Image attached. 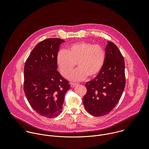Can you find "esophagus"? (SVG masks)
<instances>
[{
  "instance_id": "obj_1",
  "label": "esophagus",
  "mask_w": 149,
  "mask_h": 149,
  "mask_svg": "<svg viewBox=\"0 0 149 149\" xmlns=\"http://www.w3.org/2000/svg\"><path fill=\"white\" fill-rule=\"evenodd\" d=\"M77 84H78L77 83H70V86H71V87L73 88V87H74L75 86H76V85H77Z\"/></svg>"
}]
</instances>
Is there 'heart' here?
Masks as SVG:
<instances>
[{
	"label": "heart",
	"mask_w": 149,
	"mask_h": 149,
	"mask_svg": "<svg viewBox=\"0 0 149 149\" xmlns=\"http://www.w3.org/2000/svg\"><path fill=\"white\" fill-rule=\"evenodd\" d=\"M105 57V51L102 46L82 41L69 45L66 51L60 50L56 62L65 77L68 76L77 63L79 68L69 78L72 81H80L87 76L92 78L97 76L104 65Z\"/></svg>",
	"instance_id": "b5f03b06"
}]
</instances>
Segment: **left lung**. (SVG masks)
Here are the masks:
<instances>
[{"label":"left lung","instance_id":"8db88e82","mask_svg":"<svg viewBox=\"0 0 149 149\" xmlns=\"http://www.w3.org/2000/svg\"><path fill=\"white\" fill-rule=\"evenodd\" d=\"M104 65L96 77L86 82L83 102L86 110L95 116L109 113L119 102L124 91L125 65L116 45L107 41Z\"/></svg>","mask_w":149,"mask_h":149}]
</instances>
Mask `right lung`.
<instances>
[{"instance_id":"add662e5","label":"right lung","mask_w":149,"mask_h":149,"mask_svg":"<svg viewBox=\"0 0 149 149\" xmlns=\"http://www.w3.org/2000/svg\"><path fill=\"white\" fill-rule=\"evenodd\" d=\"M65 41L49 38L38 43L27 58L24 68V91L31 107L47 118L62 111L69 81L57 70V54Z\"/></svg>"}]
</instances>
